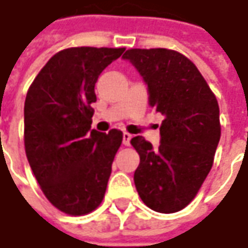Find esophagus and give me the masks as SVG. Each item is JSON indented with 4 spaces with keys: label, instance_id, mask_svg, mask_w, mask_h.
Masks as SVG:
<instances>
[{
    "label": "esophagus",
    "instance_id": "obj_1",
    "mask_svg": "<svg viewBox=\"0 0 248 248\" xmlns=\"http://www.w3.org/2000/svg\"><path fill=\"white\" fill-rule=\"evenodd\" d=\"M131 134L130 133H124L123 134V142H124V145H130V141H131Z\"/></svg>",
    "mask_w": 248,
    "mask_h": 248
}]
</instances>
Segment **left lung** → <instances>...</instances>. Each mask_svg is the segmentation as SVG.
<instances>
[{
  "mask_svg": "<svg viewBox=\"0 0 248 248\" xmlns=\"http://www.w3.org/2000/svg\"><path fill=\"white\" fill-rule=\"evenodd\" d=\"M148 85L150 106L164 115L161 144L137 136L134 184L142 202L170 214L194 200L213 167L221 136L217 98L199 68L178 51L131 48L124 54Z\"/></svg>",
  "mask_w": 248,
  "mask_h": 248,
  "instance_id": "8db88e82",
  "label": "left lung"
}]
</instances>
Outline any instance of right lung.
<instances>
[{"label": "right lung", "mask_w": 248, "mask_h": 248, "mask_svg": "<svg viewBox=\"0 0 248 248\" xmlns=\"http://www.w3.org/2000/svg\"><path fill=\"white\" fill-rule=\"evenodd\" d=\"M125 48L73 46L54 54L28 88L24 145L46 200L68 216L94 211L104 199L120 130L91 128L95 82Z\"/></svg>", "instance_id": "obj_1"}]
</instances>
